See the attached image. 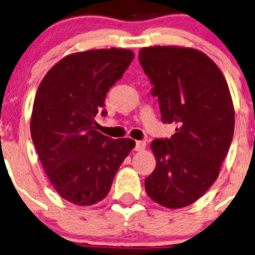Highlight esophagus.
Masks as SVG:
<instances>
[{"label": "esophagus", "instance_id": "esophagus-1", "mask_svg": "<svg viewBox=\"0 0 255 255\" xmlns=\"http://www.w3.org/2000/svg\"><path fill=\"white\" fill-rule=\"evenodd\" d=\"M144 148H145V142H143V140H137V142H135L134 150H137V151H142Z\"/></svg>", "mask_w": 255, "mask_h": 255}]
</instances>
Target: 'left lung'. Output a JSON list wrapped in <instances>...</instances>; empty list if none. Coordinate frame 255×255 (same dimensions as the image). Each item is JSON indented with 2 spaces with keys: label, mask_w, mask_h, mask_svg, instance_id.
Returning a JSON list of instances; mask_svg holds the SVG:
<instances>
[{
  "label": "left lung",
  "mask_w": 255,
  "mask_h": 255,
  "mask_svg": "<svg viewBox=\"0 0 255 255\" xmlns=\"http://www.w3.org/2000/svg\"><path fill=\"white\" fill-rule=\"evenodd\" d=\"M139 63L158 97L164 123H176L170 138L150 144L156 166L145 191L168 208L189 206L216 181L235 132V109L226 79L202 51L150 47Z\"/></svg>",
  "instance_id": "obj_1"
}]
</instances>
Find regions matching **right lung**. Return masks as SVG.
<instances>
[{
	"instance_id": "add662e5",
	"label": "right lung",
	"mask_w": 255,
	"mask_h": 255,
	"mask_svg": "<svg viewBox=\"0 0 255 255\" xmlns=\"http://www.w3.org/2000/svg\"><path fill=\"white\" fill-rule=\"evenodd\" d=\"M133 58L132 50L116 48L71 54L38 87L30 134L49 181L69 202L90 206L104 200L134 148L133 139H111L95 129V116L102 111L107 91Z\"/></svg>"
}]
</instances>
